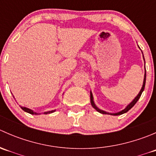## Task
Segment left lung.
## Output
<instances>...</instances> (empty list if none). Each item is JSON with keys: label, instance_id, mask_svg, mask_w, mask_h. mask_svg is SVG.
<instances>
[{"label": "left lung", "instance_id": "left-lung-1", "mask_svg": "<svg viewBox=\"0 0 156 156\" xmlns=\"http://www.w3.org/2000/svg\"><path fill=\"white\" fill-rule=\"evenodd\" d=\"M138 47H139V46H138ZM139 48H140V47H139ZM142 53H143V52H142ZM143 57H144V54H143ZM144 62H145V59H144ZM146 70H145V74H144V82H143V86H142V87H141L140 90L139 94H138L137 95H136V97H135V98L133 99V100H132V101L130 102V103H129L128 105H127L126 107L124 108V109H122V111L118 112L112 113V112H108L104 111V110L100 109V108L97 107V105H96L95 103H94V97H93V94H92V92H91V90H90V103H91V106H92L93 107L95 108V109L97 110V111L98 112L102 113V114L112 115H122V114H124V113L127 112H128L129 110L130 109V108L133 107V106H134L135 104H136V103L138 101V100H139V99H140V96H141V94H142L143 91L144 90V87H145V84H146Z\"/></svg>", "mask_w": 156, "mask_h": 156}]
</instances>
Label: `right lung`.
Returning <instances> with one entry per match:
<instances>
[{"mask_svg": "<svg viewBox=\"0 0 156 156\" xmlns=\"http://www.w3.org/2000/svg\"><path fill=\"white\" fill-rule=\"evenodd\" d=\"M20 107H21V108L23 110V111L29 113V114H31V115H41V113L36 112H34V110L31 109V108H27V107H24V106H20ZM55 111H56V109L51 110V111H48V112H44V114H50V113L54 112Z\"/></svg>", "mask_w": 156, "mask_h": 156, "instance_id": "right-lung-1", "label": "right lung"}]
</instances>
